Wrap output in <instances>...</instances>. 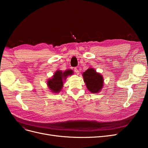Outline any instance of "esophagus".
<instances>
[{"instance_id":"1","label":"esophagus","mask_w":148,"mask_h":148,"mask_svg":"<svg viewBox=\"0 0 148 148\" xmlns=\"http://www.w3.org/2000/svg\"><path fill=\"white\" fill-rule=\"evenodd\" d=\"M74 71H75V72L77 73V75H78L79 74V70H78V69H77V68H75L74 69Z\"/></svg>"}]
</instances>
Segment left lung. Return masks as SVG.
<instances>
[{"label": "left lung", "mask_w": 148, "mask_h": 148, "mask_svg": "<svg viewBox=\"0 0 148 148\" xmlns=\"http://www.w3.org/2000/svg\"><path fill=\"white\" fill-rule=\"evenodd\" d=\"M82 76L87 89L91 93L96 94L101 91L104 86V78L101 73L93 68H89L83 73Z\"/></svg>", "instance_id": "8db88e82"}]
</instances>
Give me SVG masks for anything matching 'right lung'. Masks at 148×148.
Wrapping results in <instances>:
<instances>
[{"mask_svg":"<svg viewBox=\"0 0 148 148\" xmlns=\"http://www.w3.org/2000/svg\"><path fill=\"white\" fill-rule=\"evenodd\" d=\"M73 74V71L70 69L66 70L65 71L60 70H56L52 78L48 79L47 81V85L49 90L55 94L60 92L63 88L64 82H65L66 78Z\"/></svg>","mask_w":148,"mask_h":148,"instance_id":"1","label":"right lung"}]
</instances>
